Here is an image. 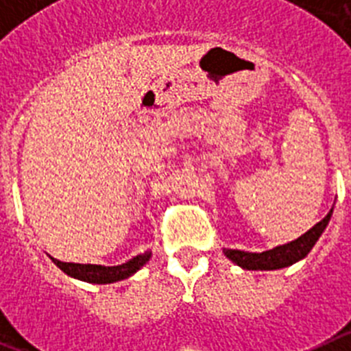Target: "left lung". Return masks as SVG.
<instances>
[{
    "label": "left lung",
    "mask_w": 351,
    "mask_h": 351,
    "mask_svg": "<svg viewBox=\"0 0 351 351\" xmlns=\"http://www.w3.org/2000/svg\"><path fill=\"white\" fill-rule=\"evenodd\" d=\"M332 209L328 210L327 216L322 221L316 223L313 228H309L306 234L300 235L295 241H291V243L283 244V246H276L269 251H262V253H247V251L241 250H223V253L232 262L237 263L239 267L247 269V271H276V269L293 265L304 256H308L316 241L324 234L328 221H330V216H332Z\"/></svg>",
    "instance_id": "1"
}]
</instances>
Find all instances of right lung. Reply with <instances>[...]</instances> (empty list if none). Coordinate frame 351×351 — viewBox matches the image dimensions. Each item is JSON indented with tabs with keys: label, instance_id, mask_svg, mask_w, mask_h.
Instances as JSON below:
<instances>
[{
	"label": "right lung",
	"instance_id": "add662e5",
	"mask_svg": "<svg viewBox=\"0 0 351 351\" xmlns=\"http://www.w3.org/2000/svg\"><path fill=\"white\" fill-rule=\"evenodd\" d=\"M52 258V256H51ZM151 258V251H145L142 255L133 256L126 263L114 265V267H105V265H95V263H73V262H61V260L52 258V262L58 265L63 272H66L71 278H77L80 281H88V283L96 285H107L116 283V281L126 280L133 276L141 267Z\"/></svg>",
	"mask_w": 351,
	"mask_h": 351
}]
</instances>
